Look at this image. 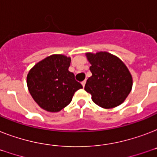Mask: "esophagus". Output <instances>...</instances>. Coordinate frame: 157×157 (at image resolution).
<instances>
[{
  "instance_id": "obj_1",
  "label": "esophagus",
  "mask_w": 157,
  "mask_h": 157,
  "mask_svg": "<svg viewBox=\"0 0 157 157\" xmlns=\"http://www.w3.org/2000/svg\"><path fill=\"white\" fill-rule=\"evenodd\" d=\"M86 81H84L81 82V84H82V86H83V87H85V86H86Z\"/></svg>"
}]
</instances>
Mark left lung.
<instances>
[{"label": "left lung", "mask_w": 157, "mask_h": 157, "mask_svg": "<svg viewBox=\"0 0 157 157\" xmlns=\"http://www.w3.org/2000/svg\"><path fill=\"white\" fill-rule=\"evenodd\" d=\"M92 76L89 77L85 90L99 107L109 109L121 104L129 95L133 79L127 67L113 54L107 52L87 53Z\"/></svg>", "instance_id": "left-lung-1"}]
</instances>
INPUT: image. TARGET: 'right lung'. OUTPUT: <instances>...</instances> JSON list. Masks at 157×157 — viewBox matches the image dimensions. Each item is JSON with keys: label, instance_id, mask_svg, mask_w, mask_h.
<instances>
[{"label": "right lung", "instance_id": "1", "mask_svg": "<svg viewBox=\"0 0 157 157\" xmlns=\"http://www.w3.org/2000/svg\"><path fill=\"white\" fill-rule=\"evenodd\" d=\"M71 58L53 54L36 64L27 76L28 90L42 109L57 112L71 103L74 94L83 88L68 71Z\"/></svg>", "mask_w": 157, "mask_h": 157}]
</instances>
